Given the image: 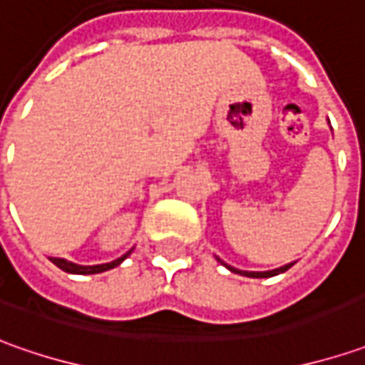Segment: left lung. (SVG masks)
Instances as JSON below:
<instances>
[{
  "label": "left lung",
  "instance_id": "1",
  "mask_svg": "<svg viewBox=\"0 0 365 365\" xmlns=\"http://www.w3.org/2000/svg\"><path fill=\"white\" fill-rule=\"evenodd\" d=\"M220 260V258H218ZM228 267V264H226ZM293 267V262L291 264H284V267H281V269H274V270H264V272H250V270H238L234 269V267H228V269L232 270V272H238V274H245V277H252V279H269V277H274V274H281V272H284V270H289Z\"/></svg>",
  "mask_w": 365,
  "mask_h": 365
}]
</instances>
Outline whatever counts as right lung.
Here are the masks:
<instances>
[{"instance_id":"1","label":"right lung","mask_w":365,"mask_h":365,"mask_svg":"<svg viewBox=\"0 0 365 365\" xmlns=\"http://www.w3.org/2000/svg\"><path fill=\"white\" fill-rule=\"evenodd\" d=\"M127 257H129V252H127L125 257L113 260V262H107V264H95V267H81V264L68 262V260H64V258H50V260L56 264L58 269L66 270V272H72V274H96V272H105V270L119 267L120 262H123V260H125Z\"/></svg>"}]
</instances>
